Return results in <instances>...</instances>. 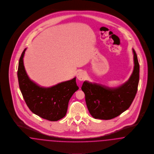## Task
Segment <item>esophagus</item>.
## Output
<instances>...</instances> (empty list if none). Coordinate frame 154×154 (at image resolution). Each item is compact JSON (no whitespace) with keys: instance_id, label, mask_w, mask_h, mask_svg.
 I'll list each match as a JSON object with an SVG mask.
<instances>
[{"instance_id":"esophagus-1","label":"esophagus","mask_w":154,"mask_h":154,"mask_svg":"<svg viewBox=\"0 0 154 154\" xmlns=\"http://www.w3.org/2000/svg\"><path fill=\"white\" fill-rule=\"evenodd\" d=\"M76 76H77V78L78 79V80H79L80 81H83L86 78V74L83 71H80L78 73Z\"/></svg>"}]
</instances>
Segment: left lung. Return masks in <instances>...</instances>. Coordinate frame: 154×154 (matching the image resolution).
Wrapping results in <instances>:
<instances>
[{"instance_id":"1","label":"left lung","mask_w":154,"mask_h":154,"mask_svg":"<svg viewBox=\"0 0 154 154\" xmlns=\"http://www.w3.org/2000/svg\"><path fill=\"white\" fill-rule=\"evenodd\" d=\"M134 69L129 80L117 88H109L85 81L81 89L85 94L89 112L95 119L108 120L127 110L137 91L140 66L137 56L133 49Z\"/></svg>"}]
</instances>
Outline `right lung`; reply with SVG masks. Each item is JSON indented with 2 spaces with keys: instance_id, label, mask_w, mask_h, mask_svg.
<instances>
[{
  "instance_id": "1",
  "label": "right lung",
  "mask_w": 154,
  "mask_h": 154,
  "mask_svg": "<svg viewBox=\"0 0 154 154\" xmlns=\"http://www.w3.org/2000/svg\"><path fill=\"white\" fill-rule=\"evenodd\" d=\"M26 49L20 58L17 71L25 101L33 113L50 121H57L65 116L71 97L79 89L76 78L50 88L38 86L29 79L25 69L23 58Z\"/></svg>"
}]
</instances>
